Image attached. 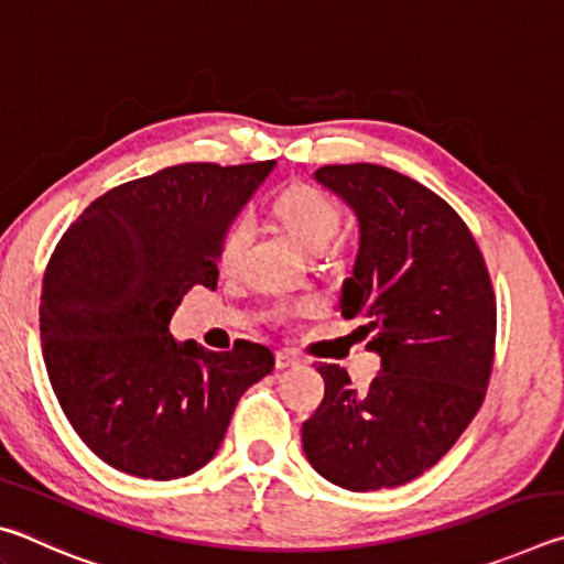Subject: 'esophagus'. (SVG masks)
Masks as SVG:
<instances>
[{"instance_id":"34e87169","label":"esophagus","mask_w":564,"mask_h":564,"mask_svg":"<svg viewBox=\"0 0 564 564\" xmlns=\"http://www.w3.org/2000/svg\"><path fill=\"white\" fill-rule=\"evenodd\" d=\"M299 356H293L291 350H279L275 352V368L279 370H285V368H293V366H299Z\"/></svg>"}]
</instances>
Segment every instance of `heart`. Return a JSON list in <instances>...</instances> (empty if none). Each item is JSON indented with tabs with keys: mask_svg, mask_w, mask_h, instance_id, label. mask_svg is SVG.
Returning <instances> with one entry per match:
<instances>
[{
	"mask_svg": "<svg viewBox=\"0 0 564 564\" xmlns=\"http://www.w3.org/2000/svg\"><path fill=\"white\" fill-rule=\"evenodd\" d=\"M275 216L283 224L295 241H299L305 251L321 253L336 241L343 228V208L338 202H333L328 194H323L316 186H293L283 191L275 202ZM251 238V224L246 216H238L236 221L226 228L224 243H221V265L231 269L243 253V248ZM308 301L281 305L279 316L291 318L299 313L308 311Z\"/></svg>",
	"mask_w": 564,
	"mask_h": 564,
	"instance_id": "heart-1",
	"label": "heart"
}]
</instances>
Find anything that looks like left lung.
I'll use <instances>...</instances> for the list:
<instances>
[{
    "label": "left lung",
    "instance_id": "obj_1",
    "mask_svg": "<svg viewBox=\"0 0 564 564\" xmlns=\"http://www.w3.org/2000/svg\"><path fill=\"white\" fill-rule=\"evenodd\" d=\"M321 186L358 216L360 248L343 318H368L380 356L366 393L321 362L326 395L303 423V453L352 492L398 488L441 460L470 425L495 356V293L470 228L451 204L378 164L321 166Z\"/></svg>",
    "mask_w": 564,
    "mask_h": 564
}]
</instances>
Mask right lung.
Returning <instances> with one entry per match:
<instances>
[{
    "mask_svg": "<svg viewBox=\"0 0 564 564\" xmlns=\"http://www.w3.org/2000/svg\"><path fill=\"white\" fill-rule=\"evenodd\" d=\"M275 161L178 164L107 191L56 243L42 283L46 373L76 435L104 463L176 480L221 445L238 398L273 352H214L169 333L181 299L216 289L226 228Z\"/></svg>",
    "mask_w": 564,
    "mask_h": 564,
    "instance_id": "right-lung-1",
    "label": "right lung"
}]
</instances>
